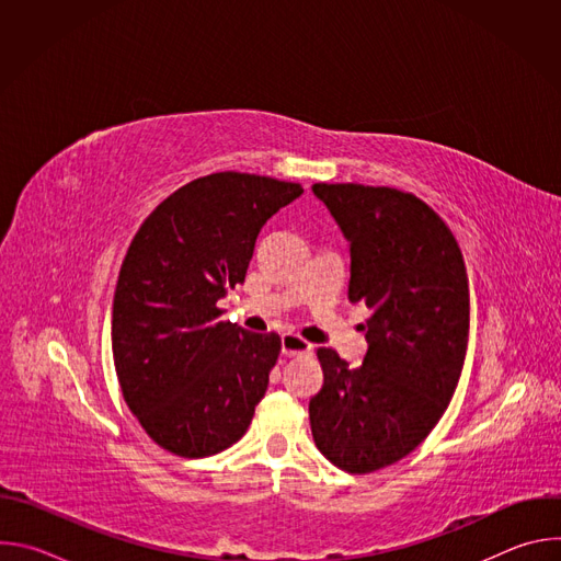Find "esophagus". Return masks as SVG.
I'll return each mask as SVG.
<instances>
[{
  "label": "esophagus",
  "instance_id": "1",
  "mask_svg": "<svg viewBox=\"0 0 561 561\" xmlns=\"http://www.w3.org/2000/svg\"><path fill=\"white\" fill-rule=\"evenodd\" d=\"M282 353H284L286 357L310 355V353H312V344L306 342L304 337L295 335V333H284V335H282Z\"/></svg>",
  "mask_w": 561,
  "mask_h": 561
}]
</instances>
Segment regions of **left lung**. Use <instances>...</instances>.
I'll use <instances>...</instances> for the list:
<instances>
[{
  "label": "left lung",
  "mask_w": 561,
  "mask_h": 561,
  "mask_svg": "<svg viewBox=\"0 0 561 561\" xmlns=\"http://www.w3.org/2000/svg\"><path fill=\"white\" fill-rule=\"evenodd\" d=\"M351 242L348 299L364 301L359 368L319 348L324 383L310 397L312 439L337 468L366 474L413 453L457 388L470 324L468 277L444 219L413 193L312 184Z\"/></svg>",
  "instance_id": "8db88e82"
}]
</instances>
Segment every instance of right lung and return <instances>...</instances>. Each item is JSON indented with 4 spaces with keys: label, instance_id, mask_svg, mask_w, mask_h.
<instances>
[{
    "label": "right lung",
    "instance_id": "add662e5",
    "mask_svg": "<svg viewBox=\"0 0 561 561\" xmlns=\"http://www.w3.org/2000/svg\"><path fill=\"white\" fill-rule=\"evenodd\" d=\"M304 193L251 173L178 188L139 226L113 299V362L124 402L164 450L197 459L249 431L282 340L221 322L262 226Z\"/></svg>",
    "mask_w": 561,
    "mask_h": 561
}]
</instances>
